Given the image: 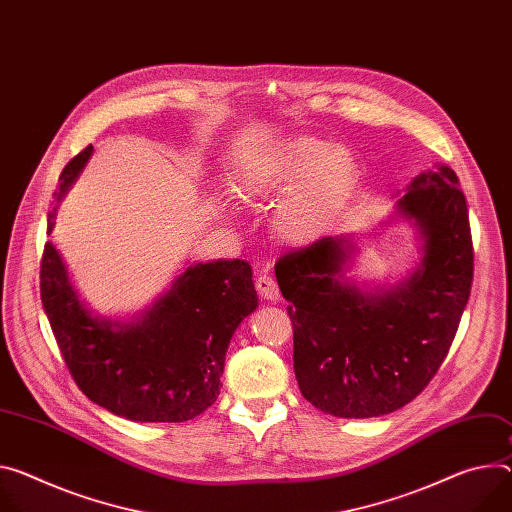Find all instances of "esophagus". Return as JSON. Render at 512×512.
<instances>
[{"mask_svg": "<svg viewBox=\"0 0 512 512\" xmlns=\"http://www.w3.org/2000/svg\"><path fill=\"white\" fill-rule=\"evenodd\" d=\"M255 288H257V294L263 298V300H269V302H277L280 300V286L275 284L273 277L269 273H259L257 280H255Z\"/></svg>", "mask_w": 512, "mask_h": 512, "instance_id": "1", "label": "esophagus"}]
</instances>
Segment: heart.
Instances as JSON below:
<instances>
[{"mask_svg": "<svg viewBox=\"0 0 512 512\" xmlns=\"http://www.w3.org/2000/svg\"><path fill=\"white\" fill-rule=\"evenodd\" d=\"M357 175L353 155L316 136H292L251 157L239 171V190L249 200H273L277 237L310 245L333 228Z\"/></svg>", "mask_w": 512, "mask_h": 512, "instance_id": "heart-1", "label": "heart"}]
</instances>
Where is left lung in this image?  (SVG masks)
Returning a JSON list of instances; mask_svg holds the SVG:
<instances>
[{
	"instance_id": "obj_1",
	"label": "left lung",
	"mask_w": 512,
	"mask_h": 512,
	"mask_svg": "<svg viewBox=\"0 0 512 512\" xmlns=\"http://www.w3.org/2000/svg\"><path fill=\"white\" fill-rule=\"evenodd\" d=\"M398 212L418 226L425 255L404 284L361 292L345 280L347 237H322L275 263L294 329L302 396L339 418L390 414L421 394L455 339L474 280L466 196L441 165L412 179Z\"/></svg>"
}]
</instances>
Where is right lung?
I'll return each instance as SVG.
<instances>
[{
  "instance_id": "obj_1",
  "label": "right lung",
  "mask_w": 512,
  "mask_h": 512,
  "mask_svg": "<svg viewBox=\"0 0 512 512\" xmlns=\"http://www.w3.org/2000/svg\"><path fill=\"white\" fill-rule=\"evenodd\" d=\"M91 151L85 147L65 165L59 200ZM53 218L55 212L49 232ZM40 298L79 390L138 423H183L212 406L230 337L257 308L251 265L232 259L190 265L138 322L91 316L53 243L40 261Z\"/></svg>"
}]
</instances>
